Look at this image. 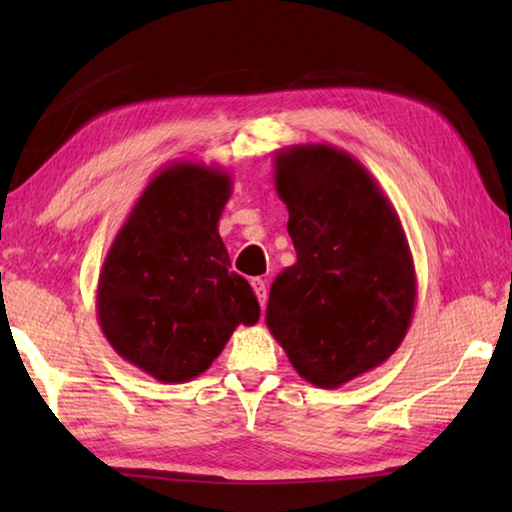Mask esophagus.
I'll list each match as a JSON object with an SVG mask.
<instances>
[{
  "label": "esophagus",
  "mask_w": 512,
  "mask_h": 512,
  "mask_svg": "<svg viewBox=\"0 0 512 512\" xmlns=\"http://www.w3.org/2000/svg\"><path fill=\"white\" fill-rule=\"evenodd\" d=\"M250 284H253V289H255V296H257V300H259V305H266V298H268V293H266V282L262 280V277H253V280H250Z\"/></svg>",
  "instance_id": "34e87169"
}]
</instances>
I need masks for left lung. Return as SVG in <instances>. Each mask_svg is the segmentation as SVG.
Segmentation results:
<instances>
[{"label":"left lung","mask_w":512,"mask_h":512,"mask_svg":"<svg viewBox=\"0 0 512 512\" xmlns=\"http://www.w3.org/2000/svg\"><path fill=\"white\" fill-rule=\"evenodd\" d=\"M298 262L275 277L266 325L300 377L339 388L400 348L415 309V268L391 201L336 146L275 153Z\"/></svg>","instance_id":"obj_1"}]
</instances>
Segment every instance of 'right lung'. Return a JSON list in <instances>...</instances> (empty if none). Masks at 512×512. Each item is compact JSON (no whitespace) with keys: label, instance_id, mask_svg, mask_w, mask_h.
Segmentation results:
<instances>
[{"label":"right lung","instance_id":"add662e5","mask_svg":"<svg viewBox=\"0 0 512 512\" xmlns=\"http://www.w3.org/2000/svg\"><path fill=\"white\" fill-rule=\"evenodd\" d=\"M232 194L216 164L176 160L144 187L99 273L101 332L121 359L164 384H183L219 357L259 302L230 271L219 219Z\"/></svg>","mask_w":512,"mask_h":512}]
</instances>
